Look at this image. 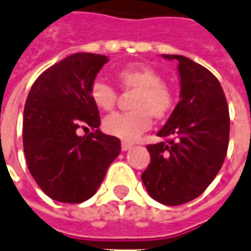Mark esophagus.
Returning a JSON list of instances; mask_svg holds the SVG:
<instances>
[{
    "mask_svg": "<svg viewBox=\"0 0 251 251\" xmlns=\"http://www.w3.org/2000/svg\"><path fill=\"white\" fill-rule=\"evenodd\" d=\"M131 147H133V144L126 143V141H122V144H121V148H122V151H129Z\"/></svg>",
    "mask_w": 251,
    "mask_h": 251,
    "instance_id": "esophagus-1",
    "label": "esophagus"
}]
</instances>
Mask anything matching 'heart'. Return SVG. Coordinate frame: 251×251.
Wrapping results in <instances>:
<instances>
[{
  "label": "heart",
  "instance_id": "1",
  "mask_svg": "<svg viewBox=\"0 0 251 251\" xmlns=\"http://www.w3.org/2000/svg\"><path fill=\"white\" fill-rule=\"evenodd\" d=\"M115 80L125 92L134 91L130 98L131 111L114 114L103 121V129L124 141H134L152 126V115L164 120L174 108V95L163 83V77L152 66L134 64L115 73ZM91 99L101 111H113L118 103V92L104 81L91 87Z\"/></svg>",
  "mask_w": 251,
  "mask_h": 251
}]
</instances>
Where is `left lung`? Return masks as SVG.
<instances>
[{
	"instance_id": "left-lung-1",
	"label": "left lung",
	"mask_w": 251,
	"mask_h": 251,
	"mask_svg": "<svg viewBox=\"0 0 251 251\" xmlns=\"http://www.w3.org/2000/svg\"><path fill=\"white\" fill-rule=\"evenodd\" d=\"M178 62L180 100L148 145V168L141 175L150 196L160 204L180 205L197 199L223 166L229 137V114L223 88L206 68L182 55Z\"/></svg>"
}]
</instances>
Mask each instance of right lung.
Wrapping results in <instances>:
<instances>
[{
  "instance_id": "1",
  "label": "right lung",
  "mask_w": 251,
  "mask_h": 251,
  "mask_svg": "<svg viewBox=\"0 0 251 251\" xmlns=\"http://www.w3.org/2000/svg\"><path fill=\"white\" fill-rule=\"evenodd\" d=\"M106 55L76 52L43 72L32 84L23 115L28 170L50 199L78 204L100 186L120 155V138L99 130L91 87ZM93 130L78 136V130Z\"/></svg>"
}]
</instances>
